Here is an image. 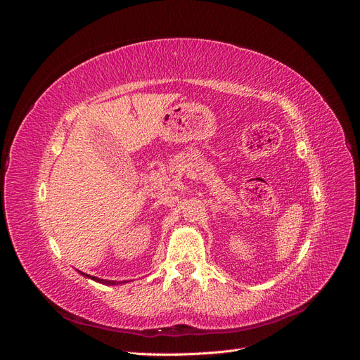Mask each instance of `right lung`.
<instances>
[{"label": "right lung", "instance_id": "add662e5", "mask_svg": "<svg viewBox=\"0 0 360 360\" xmlns=\"http://www.w3.org/2000/svg\"><path fill=\"white\" fill-rule=\"evenodd\" d=\"M79 274H81L82 276H85V278L93 279V281H96V282H101V284H106V285H118V284H122V282H115V281H106V279H99V278H96V276H90V275H86V274H82V271H79ZM123 284H126V281H123Z\"/></svg>", "mask_w": 360, "mask_h": 360}]
</instances>
